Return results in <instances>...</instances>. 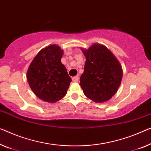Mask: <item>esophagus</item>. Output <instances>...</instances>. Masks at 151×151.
Here are the masks:
<instances>
[{
  "label": "esophagus",
  "instance_id": "esophagus-1",
  "mask_svg": "<svg viewBox=\"0 0 151 151\" xmlns=\"http://www.w3.org/2000/svg\"><path fill=\"white\" fill-rule=\"evenodd\" d=\"M78 79H79V78H78V76H74V77L73 78V81H74V82H78Z\"/></svg>",
  "mask_w": 151,
  "mask_h": 151
}]
</instances>
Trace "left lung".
<instances>
[{"mask_svg": "<svg viewBox=\"0 0 151 151\" xmlns=\"http://www.w3.org/2000/svg\"><path fill=\"white\" fill-rule=\"evenodd\" d=\"M81 51L86 58L80 78L83 93L95 102H106L121 85L123 69L120 62L104 45L93 43Z\"/></svg>", "mask_w": 151, "mask_h": 151, "instance_id": "left-lung-1", "label": "left lung"}]
</instances>
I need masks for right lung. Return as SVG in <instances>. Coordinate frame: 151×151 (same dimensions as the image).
Masks as SVG:
<instances>
[{
    "instance_id": "right-lung-1",
    "label": "right lung",
    "mask_w": 151,
    "mask_h": 151,
    "mask_svg": "<svg viewBox=\"0 0 151 151\" xmlns=\"http://www.w3.org/2000/svg\"><path fill=\"white\" fill-rule=\"evenodd\" d=\"M64 50L57 45L42 49L30 63L27 81L34 93L45 102L55 103L66 95L72 81L62 64Z\"/></svg>"
}]
</instances>
